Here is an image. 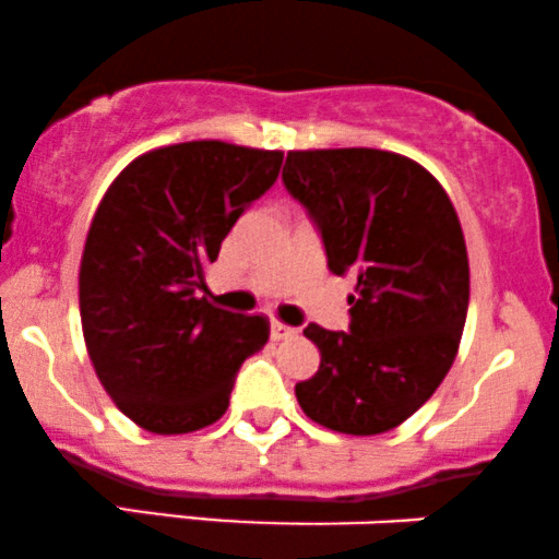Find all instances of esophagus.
I'll list each match as a JSON object with an SVG mask.
<instances>
[{"mask_svg": "<svg viewBox=\"0 0 559 559\" xmlns=\"http://www.w3.org/2000/svg\"><path fill=\"white\" fill-rule=\"evenodd\" d=\"M297 329H292V325L281 323V320H273L271 323V336L275 338V342H284V338H294L297 336Z\"/></svg>", "mask_w": 559, "mask_h": 559, "instance_id": "esophagus-1", "label": "esophagus"}]
</instances>
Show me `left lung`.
<instances>
[{"instance_id":"1","label":"left lung","mask_w":559,"mask_h":559,"mask_svg":"<svg viewBox=\"0 0 559 559\" xmlns=\"http://www.w3.org/2000/svg\"><path fill=\"white\" fill-rule=\"evenodd\" d=\"M288 194L318 223L329 267L357 278L349 331L318 323L320 368L299 381V407L318 426L376 436L431 400L457 357L471 267L444 186L396 152H288Z\"/></svg>"}]
</instances>
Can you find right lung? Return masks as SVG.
Wrapping results in <instances>:
<instances>
[{"instance_id":"1","label":"right lung","mask_w":559,"mask_h":559,"mask_svg":"<svg viewBox=\"0 0 559 559\" xmlns=\"http://www.w3.org/2000/svg\"><path fill=\"white\" fill-rule=\"evenodd\" d=\"M281 163L278 150L183 141L133 159L102 197L79 271L83 342L115 407L144 431L221 420L241 362L271 336L265 316L221 310L202 292Z\"/></svg>"}]
</instances>
